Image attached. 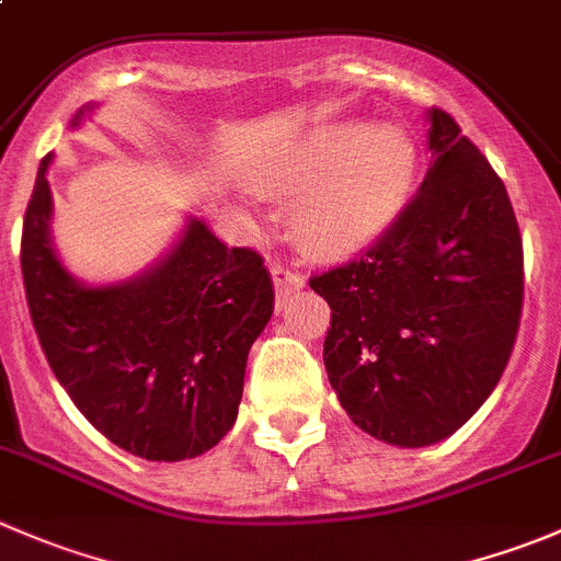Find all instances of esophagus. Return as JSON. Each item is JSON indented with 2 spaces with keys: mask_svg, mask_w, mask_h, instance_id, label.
Instances as JSON below:
<instances>
[{
  "mask_svg": "<svg viewBox=\"0 0 561 561\" xmlns=\"http://www.w3.org/2000/svg\"><path fill=\"white\" fill-rule=\"evenodd\" d=\"M271 274H274V290H276V298H279V301H285L290 293L301 290L304 287V276L298 274V271L285 268V265H274V268H271Z\"/></svg>",
  "mask_w": 561,
  "mask_h": 561,
  "instance_id": "esophagus-1",
  "label": "esophagus"
}]
</instances>
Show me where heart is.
Wrapping results in <instances>:
<instances>
[{
    "label": "heart",
    "instance_id": "1",
    "mask_svg": "<svg viewBox=\"0 0 561 561\" xmlns=\"http://www.w3.org/2000/svg\"><path fill=\"white\" fill-rule=\"evenodd\" d=\"M413 148L391 125L331 123L268 167L263 188L296 197L301 238L325 252L364 247L391 225L411 192Z\"/></svg>",
    "mask_w": 561,
    "mask_h": 561
}]
</instances>
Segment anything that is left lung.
Instances as JSON below:
<instances>
[{"instance_id":"1","label":"left lung","mask_w":561,"mask_h":561,"mask_svg":"<svg viewBox=\"0 0 561 561\" xmlns=\"http://www.w3.org/2000/svg\"><path fill=\"white\" fill-rule=\"evenodd\" d=\"M433 164L394 225L356 260L314 274L329 301L323 362L373 438L427 447L491 397L524 309V243L502 178L444 108Z\"/></svg>"}]
</instances>
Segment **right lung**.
Segmentation results:
<instances>
[{"label":"right lung","instance_id":"add662e5","mask_svg":"<svg viewBox=\"0 0 561 561\" xmlns=\"http://www.w3.org/2000/svg\"><path fill=\"white\" fill-rule=\"evenodd\" d=\"M92 103L73 117V128ZM41 161L21 232V274L48 367L98 433L145 460L197 458L230 433L249 347L274 314V282L254 249H227L188 219L164 260L123 285L87 287L48 238Z\"/></svg>","mask_w":561,"mask_h":561}]
</instances>
